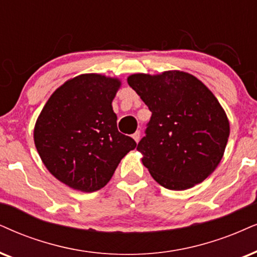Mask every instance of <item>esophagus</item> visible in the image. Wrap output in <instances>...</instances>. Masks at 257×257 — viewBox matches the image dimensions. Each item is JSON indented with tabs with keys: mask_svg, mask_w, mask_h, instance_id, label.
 Returning <instances> with one entry per match:
<instances>
[{
	"mask_svg": "<svg viewBox=\"0 0 257 257\" xmlns=\"http://www.w3.org/2000/svg\"><path fill=\"white\" fill-rule=\"evenodd\" d=\"M133 139H134L136 141V144H138V142L140 141V132H135L134 134H133Z\"/></svg>",
	"mask_w": 257,
	"mask_h": 257,
	"instance_id": "1",
	"label": "esophagus"
}]
</instances>
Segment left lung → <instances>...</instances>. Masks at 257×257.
Wrapping results in <instances>:
<instances>
[{"instance_id": "obj_1", "label": "left lung", "mask_w": 257, "mask_h": 257, "mask_svg": "<svg viewBox=\"0 0 257 257\" xmlns=\"http://www.w3.org/2000/svg\"><path fill=\"white\" fill-rule=\"evenodd\" d=\"M128 84L152 111L138 151L154 180L168 190L205 180L222 160L230 134L215 95L183 71L132 74Z\"/></svg>"}]
</instances>
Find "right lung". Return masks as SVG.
I'll return each instance as SVG.
<instances>
[{
  "instance_id": "right-lung-1",
  "label": "right lung",
  "mask_w": 257,
  "mask_h": 257,
  "mask_svg": "<svg viewBox=\"0 0 257 257\" xmlns=\"http://www.w3.org/2000/svg\"><path fill=\"white\" fill-rule=\"evenodd\" d=\"M117 78L80 74L54 91L34 126L42 162L61 183L82 192L104 187L126 153L136 147L117 129L112 99Z\"/></svg>"
}]
</instances>
